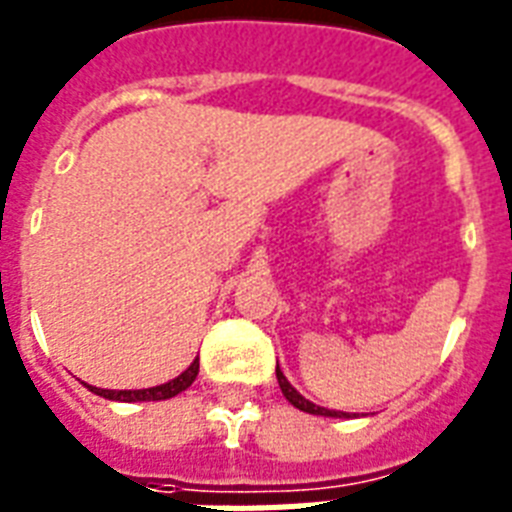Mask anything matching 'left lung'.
Instances as JSON below:
<instances>
[{
    "label": "left lung",
    "instance_id": "obj_1",
    "mask_svg": "<svg viewBox=\"0 0 512 512\" xmlns=\"http://www.w3.org/2000/svg\"><path fill=\"white\" fill-rule=\"evenodd\" d=\"M277 384H280V390H283L285 400H288L291 406L299 408V411H307V414H320V417H347L344 411H331V408L315 406L312 400H307L304 395H299V392H296V387H291V382H288V379L283 376L280 366H277Z\"/></svg>",
    "mask_w": 512,
    "mask_h": 512
}]
</instances>
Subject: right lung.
<instances>
[{
  "instance_id": "obj_1",
  "label": "right lung",
  "mask_w": 512,
  "mask_h": 512,
  "mask_svg": "<svg viewBox=\"0 0 512 512\" xmlns=\"http://www.w3.org/2000/svg\"><path fill=\"white\" fill-rule=\"evenodd\" d=\"M197 371H200V358L192 360V366L186 368L184 374H178L176 379H170L165 384H157V387H146V390H101V387H90V392L101 395V398L109 400H122V403H138V400H168L178 392H184L189 384L197 379Z\"/></svg>"
}]
</instances>
